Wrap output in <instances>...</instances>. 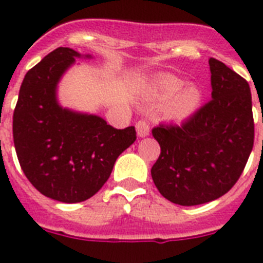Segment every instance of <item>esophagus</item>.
Returning <instances> with one entry per match:
<instances>
[{"instance_id": "1", "label": "esophagus", "mask_w": 263, "mask_h": 263, "mask_svg": "<svg viewBox=\"0 0 263 263\" xmlns=\"http://www.w3.org/2000/svg\"><path fill=\"white\" fill-rule=\"evenodd\" d=\"M137 129V136L143 138V137H147L150 134V126H148V122L145 120H139L136 124Z\"/></svg>"}]
</instances>
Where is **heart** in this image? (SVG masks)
Returning a JSON list of instances; mask_svg holds the SVG:
<instances>
[{"mask_svg":"<svg viewBox=\"0 0 263 263\" xmlns=\"http://www.w3.org/2000/svg\"><path fill=\"white\" fill-rule=\"evenodd\" d=\"M184 85L182 79L174 75L160 76L150 85L148 96L154 103L167 104L166 116L170 120H187L200 106L203 93L196 85Z\"/></svg>","mask_w":263,"mask_h":263,"instance_id":"b5f03b06","label":"heart"}]
</instances>
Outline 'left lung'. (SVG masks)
<instances>
[{
    "instance_id": "obj_1",
    "label": "left lung",
    "mask_w": 263,
    "mask_h": 263,
    "mask_svg": "<svg viewBox=\"0 0 263 263\" xmlns=\"http://www.w3.org/2000/svg\"><path fill=\"white\" fill-rule=\"evenodd\" d=\"M210 68L212 100L182 125L153 129L160 146L153 180L162 196L179 205H199L227 194L254 143L248 81L213 58Z\"/></svg>"
}]
</instances>
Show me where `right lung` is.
Here are the masks:
<instances>
[{
	"mask_svg": "<svg viewBox=\"0 0 263 263\" xmlns=\"http://www.w3.org/2000/svg\"><path fill=\"white\" fill-rule=\"evenodd\" d=\"M81 55L59 47L32 67L22 81L13 115L21 168L42 195L80 203L105 184L116 160L137 136L134 126L115 129L104 118L63 108L57 89Z\"/></svg>",
	"mask_w": 263,
	"mask_h": 263,
	"instance_id": "obj_1",
	"label": "right lung"
}]
</instances>
